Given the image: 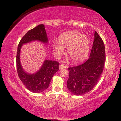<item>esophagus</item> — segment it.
Masks as SVG:
<instances>
[{
    "mask_svg": "<svg viewBox=\"0 0 121 121\" xmlns=\"http://www.w3.org/2000/svg\"><path fill=\"white\" fill-rule=\"evenodd\" d=\"M60 69H65V68H67V66L66 65H60Z\"/></svg>",
    "mask_w": 121,
    "mask_h": 121,
    "instance_id": "34e87169",
    "label": "esophagus"
}]
</instances>
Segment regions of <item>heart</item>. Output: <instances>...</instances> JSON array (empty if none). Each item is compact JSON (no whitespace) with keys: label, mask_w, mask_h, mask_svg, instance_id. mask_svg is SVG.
<instances>
[{"label":"heart","mask_w":121,"mask_h":121,"mask_svg":"<svg viewBox=\"0 0 121 121\" xmlns=\"http://www.w3.org/2000/svg\"><path fill=\"white\" fill-rule=\"evenodd\" d=\"M64 48H67L68 55L75 62L83 61L87 57L90 50V41L84 35L76 31H70L62 34L59 37V41L53 42L55 54L60 56L64 52Z\"/></svg>","instance_id":"obj_1"}]
</instances>
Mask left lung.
I'll use <instances>...</instances> for the list:
<instances>
[{"label": "left lung", "mask_w": 121, "mask_h": 121, "mask_svg": "<svg viewBox=\"0 0 121 121\" xmlns=\"http://www.w3.org/2000/svg\"><path fill=\"white\" fill-rule=\"evenodd\" d=\"M106 61L104 41L97 32L90 57L84 63L69 68L68 90L75 95H83L96 86L102 74Z\"/></svg>", "instance_id": "obj_1"}]
</instances>
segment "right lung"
Returning a JSON list of instances; mask_svg holds the SVG:
<instances>
[{"label": "right lung", "mask_w": 121, "mask_h": 121, "mask_svg": "<svg viewBox=\"0 0 121 121\" xmlns=\"http://www.w3.org/2000/svg\"><path fill=\"white\" fill-rule=\"evenodd\" d=\"M47 43L48 39L45 26L40 24L27 32L19 42L17 54V68L21 81L29 91L40 93L47 89L54 74L59 70V63L56 61L46 60L38 72L33 74L26 72L22 69L20 60V49L24 44L33 41Z\"/></svg>", "instance_id": "right-lung-1"}]
</instances>
